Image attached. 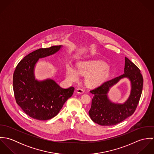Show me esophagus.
I'll return each mask as SVG.
<instances>
[{"mask_svg":"<svg viewBox=\"0 0 154 154\" xmlns=\"http://www.w3.org/2000/svg\"><path fill=\"white\" fill-rule=\"evenodd\" d=\"M76 92H77L78 94H84V92H85L84 89H82V88H78V89H76Z\"/></svg>","mask_w":154,"mask_h":154,"instance_id":"1","label":"esophagus"}]
</instances>
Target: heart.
I'll return each instance as SVG.
<instances>
[{"mask_svg":"<svg viewBox=\"0 0 154 154\" xmlns=\"http://www.w3.org/2000/svg\"><path fill=\"white\" fill-rule=\"evenodd\" d=\"M107 65L101 61H87L78 65L77 70L79 74L89 75L87 81L90 85H95L101 82L108 74ZM66 76L70 80L76 81L78 79V72L72 67H67Z\"/></svg>","mask_w":154,"mask_h":154,"instance_id":"obj_1","label":"heart"}]
</instances>
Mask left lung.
Returning <instances> with one entry per match:
<instances>
[{"label":"left lung","mask_w":154,"mask_h":154,"mask_svg":"<svg viewBox=\"0 0 154 154\" xmlns=\"http://www.w3.org/2000/svg\"><path fill=\"white\" fill-rule=\"evenodd\" d=\"M126 77L131 80L132 90L129 99L123 105L111 103L107 98L109 89L120 79ZM143 79L139 69L125 57V73L103 82L92 90L94 94L89 116L91 120L101 126H113L125 120L134 113L142 92Z\"/></svg>","instance_id":"obj_1"}]
</instances>
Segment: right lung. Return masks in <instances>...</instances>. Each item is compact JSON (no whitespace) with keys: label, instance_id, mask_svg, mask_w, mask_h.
Instances as JSON below:
<instances>
[{"label":"right lung","instance_id":"obj_1","mask_svg":"<svg viewBox=\"0 0 154 154\" xmlns=\"http://www.w3.org/2000/svg\"><path fill=\"white\" fill-rule=\"evenodd\" d=\"M61 48L54 45L36 50L23 57L13 75V89L18 105L30 117L47 120L55 117L66 101L73 95L75 88H61L54 81L35 80L34 67L40 58L51 55Z\"/></svg>","mask_w":154,"mask_h":154}]
</instances>
